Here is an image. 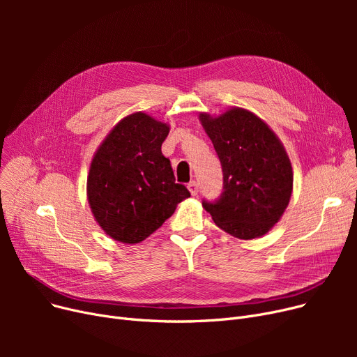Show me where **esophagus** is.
<instances>
[{"instance_id":"1","label":"esophagus","mask_w":357,"mask_h":357,"mask_svg":"<svg viewBox=\"0 0 357 357\" xmlns=\"http://www.w3.org/2000/svg\"><path fill=\"white\" fill-rule=\"evenodd\" d=\"M188 190H190V192H191L192 195H197V194H198V191H199V188H198V183H197L195 181H191V182L188 183Z\"/></svg>"}]
</instances>
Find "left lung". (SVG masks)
<instances>
[{"mask_svg": "<svg viewBox=\"0 0 357 357\" xmlns=\"http://www.w3.org/2000/svg\"><path fill=\"white\" fill-rule=\"evenodd\" d=\"M222 169V192L202 199L217 226L250 240L266 234L288 207L292 167L284 146L253 112L233 108L217 119L201 114Z\"/></svg>", "mask_w": 357, "mask_h": 357, "instance_id": "left-lung-1", "label": "left lung"}]
</instances>
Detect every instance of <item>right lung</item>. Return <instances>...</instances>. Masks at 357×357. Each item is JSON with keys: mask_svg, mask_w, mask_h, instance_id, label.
Listing matches in <instances>:
<instances>
[{"mask_svg": "<svg viewBox=\"0 0 357 357\" xmlns=\"http://www.w3.org/2000/svg\"><path fill=\"white\" fill-rule=\"evenodd\" d=\"M169 127L144 112L121 120L92 159L88 201L101 229L114 240L140 243L191 197L175 182L171 160L162 155Z\"/></svg>", "mask_w": 357, "mask_h": 357, "instance_id": "right-lung-1", "label": "right lung"}]
</instances>
